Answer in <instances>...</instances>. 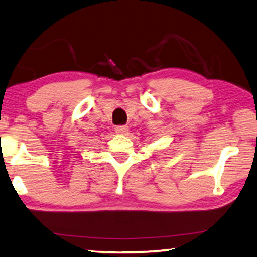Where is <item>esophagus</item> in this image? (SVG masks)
Wrapping results in <instances>:
<instances>
[{
  "label": "esophagus",
  "instance_id": "obj_1",
  "mask_svg": "<svg viewBox=\"0 0 257 257\" xmlns=\"http://www.w3.org/2000/svg\"><path fill=\"white\" fill-rule=\"evenodd\" d=\"M115 131L117 133H126V132L128 131V126L118 125V126H116V127H115Z\"/></svg>",
  "mask_w": 257,
  "mask_h": 257
}]
</instances>
